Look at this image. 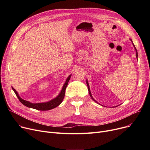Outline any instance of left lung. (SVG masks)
<instances>
[{
	"instance_id": "obj_1",
	"label": "left lung",
	"mask_w": 150,
	"mask_h": 150,
	"mask_svg": "<svg viewBox=\"0 0 150 150\" xmlns=\"http://www.w3.org/2000/svg\"><path fill=\"white\" fill-rule=\"evenodd\" d=\"M131 40V41L132 42V40L131 39H130ZM132 45H133V46H134V49H135V50H136V58H137V59L138 58V53H137V49H136V47H135V45H134V44L133 43H132ZM86 84H87V85H88V91H89V95H90V96H91V98L94 101H96V103H98L97 101H96L95 100L93 99V98L92 97V94H91V91H90V88H89V83H88V80H86ZM99 104V103H98Z\"/></svg>"
}]
</instances>
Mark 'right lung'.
<instances>
[{
	"label": "right lung",
	"instance_id": "right-lung-1",
	"mask_svg": "<svg viewBox=\"0 0 150 150\" xmlns=\"http://www.w3.org/2000/svg\"><path fill=\"white\" fill-rule=\"evenodd\" d=\"M71 75H70L67 77L64 84L62 86V88L60 93H59V95L56 98L52 99V100H50L49 101L44 102V103H30V102L28 101L23 100L22 98H21L19 97L18 92L16 91L13 87H12V89L14 91V93H16V95L18 99L19 100V101L21 102V103H22L23 105H25V106L30 108L39 110V111H48V110L52 109L58 106L62 103V101L63 99H64V97L65 96L66 89L67 88V86L68 84V82L69 81V80L71 77Z\"/></svg>",
	"mask_w": 150,
	"mask_h": 150
}]
</instances>
